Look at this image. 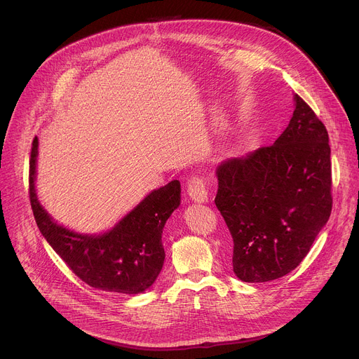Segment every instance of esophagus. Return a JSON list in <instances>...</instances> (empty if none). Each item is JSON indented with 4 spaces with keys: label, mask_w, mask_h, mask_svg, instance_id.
<instances>
[{
    "label": "esophagus",
    "mask_w": 359,
    "mask_h": 359,
    "mask_svg": "<svg viewBox=\"0 0 359 359\" xmlns=\"http://www.w3.org/2000/svg\"><path fill=\"white\" fill-rule=\"evenodd\" d=\"M187 193H189L190 198L197 201V203H204V201L209 200L206 182L203 180V177L196 176V175L191 176L187 182Z\"/></svg>",
    "instance_id": "34e87169"
}]
</instances>
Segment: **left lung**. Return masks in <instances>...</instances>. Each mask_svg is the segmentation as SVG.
<instances>
[{
    "label": "left lung",
    "instance_id": "8db88e82",
    "mask_svg": "<svg viewBox=\"0 0 359 359\" xmlns=\"http://www.w3.org/2000/svg\"><path fill=\"white\" fill-rule=\"evenodd\" d=\"M292 118L271 146L222 162L215 198L233 237V271L266 283L292 271L332 210L328 132L295 93Z\"/></svg>",
    "mask_w": 359,
    "mask_h": 359
}]
</instances>
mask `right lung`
Wrapping results in <instances>:
<instances>
[{"label": "right lung", "mask_w": 359, "mask_h": 359, "mask_svg": "<svg viewBox=\"0 0 359 359\" xmlns=\"http://www.w3.org/2000/svg\"><path fill=\"white\" fill-rule=\"evenodd\" d=\"M38 137L29 159V201L36 226L65 264L88 285L119 294H139L158 278L165 248L166 220L180 204V182L149 193L112 230L79 234L57 224L39 204L35 191Z\"/></svg>", "instance_id": "right-lung-1"}]
</instances>
